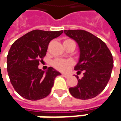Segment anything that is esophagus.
<instances>
[{"label": "esophagus", "instance_id": "esophagus-1", "mask_svg": "<svg viewBox=\"0 0 121 121\" xmlns=\"http://www.w3.org/2000/svg\"><path fill=\"white\" fill-rule=\"evenodd\" d=\"M61 75L64 78H68L69 77V75H66V74H61Z\"/></svg>", "mask_w": 121, "mask_h": 121}]
</instances>
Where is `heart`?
I'll return each mask as SVG.
<instances>
[{"label": "heart", "mask_w": 121, "mask_h": 121, "mask_svg": "<svg viewBox=\"0 0 121 121\" xmlns=\"http://www.w3.org/2000/svg\"><path fill=\"white\" fill-rule=\"evenodd\" d=\"M71 43L75 44V42L71 39H65L63 42L64 47L66 48ZM73 64V61L70 60H61V59H55L52 61V66L60 71H67L70 67Z\"/></svg>", "instance_id": "obj_1"}]
</instances>
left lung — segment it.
Here are the masks:
<instances>
[{
	"mask_svg": "<svg viewBox=\"0 0 121 121\" xmlns=\"http://www.w3.org/2000/svg\"><path fill=\"white\" fill-rule=\"evenodd\" d=\"M80 48V60L74 69L83 71L75 86L69 88L72 95L78 99L93 98L100 93L109 82L114 66L113 57L105 43L91 33L82 30H64Z\"/></svg>",
	"mask_w": 121,
	"mask_h": 121,
	"instance_id": "8db88e82",
	"label": "left lung"
}]
</instances>
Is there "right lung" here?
<instances>
[{
	"mask_svg": "<svg viewBox=\"0 0 121 121\" xmlns=\"http://www.w3.org/2000/svg\"><path fill=\"white\" fill-rule=\"evenodd\" d=\"M63 33L60 31L32 30L18 39L7 57V69L14 89L23 98L37 100L48 96L54 80L60 73L49 67L39 69V62L46 56L50 41Z\"/></svg>",
	"mask_w": 121,
	"mask_h": 121,
	"instance_id": "add662e5",
	"label": "right lung"
}]
</instances>
